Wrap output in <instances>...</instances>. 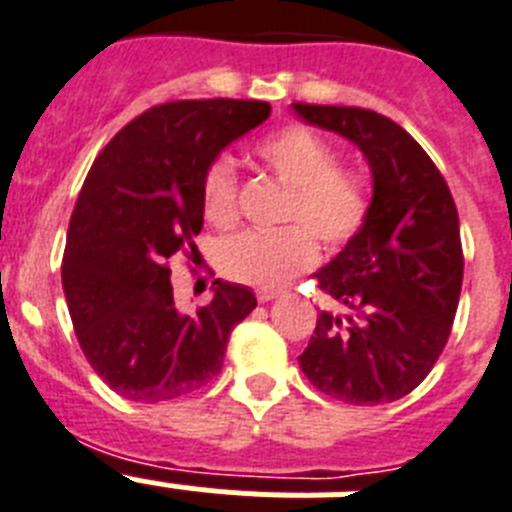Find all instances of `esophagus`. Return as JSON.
I'll use <instances>...</instances> for the list:
<instances>
[{"instance_id":"obj_1","label":"esophagus","mask_w":512,"mask_h":512,"mask_svg":"<svg viewBox=\"0 0 512 512\" xmlns=\"http://www.w3.org/2000/svg\"><path fill=\"white\" fill-rule=\"evenodd\" d=\"M276 296H281V291H276V289H257V302H260V304L273 302Z\"/></svg>"}]
</instances>
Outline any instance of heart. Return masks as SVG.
<instances>
[{"label":"heart","instance_id":"1","mask_svg":"<svg viewBox=\"0 0 512 512\" xmlns=\"http://www.w3.org/2000/svg\"><path fill=\"white\" fill-rule=\"evenodd\" d=\"M257 158L289 187L281 223L270 234H239L218 247V270L229 281L276 289L317 263V238L328 252L349 247L367 226L372 190L367 176L338 161L336 145L302 122L283 124L255 145ZM203 216L218 231L234 229L239 210V169L218 153L203 174Z\"/></svg>","mask_w":512,"mask_h":512}]
</instances>
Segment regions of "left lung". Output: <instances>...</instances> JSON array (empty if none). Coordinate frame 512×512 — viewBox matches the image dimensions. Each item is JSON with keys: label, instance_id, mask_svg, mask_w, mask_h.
<instances>
[{"label": "left lung", "instance_id": "8db88e82", "mask_svg": "<svg viewBox=\"0 0 512 512\" xmlns=\"http://www.w3.org/2000/svg\"><path fill=\"white\" fill-rule=\"evenodd\" d=\"M307 122L354 140L375 176L367 226L315 273L341 312H320L299 367L354 406L398 401L432 372L463 283L458 210L445 176L409 132L359 106L294 103Z\"/></svg>", "mask_w": 512, "mask_h": 512}]
</instances>
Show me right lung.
<instances>
[{
	"instance_id": "obj_1",
	"label": "right lung",
	"mask_w": 512,
	"mask_h": 512,
	"mask_svg": "<svg viewBox=\"0 0 512 512\" xmlns=\"http://www.w3.org/2000/svg\"><path fill=\"white\" fill-rule=\"evenodd\" d=\"M268 114L270 103L242 98L158 103L111 137L85 176L62 286L85 359L130 401L205 388L221 372L234 325L257 307L247 286L216 281L213 299L184 315L171 257L195 263L205 166Z\"/></svg>"
}]
</instances>
